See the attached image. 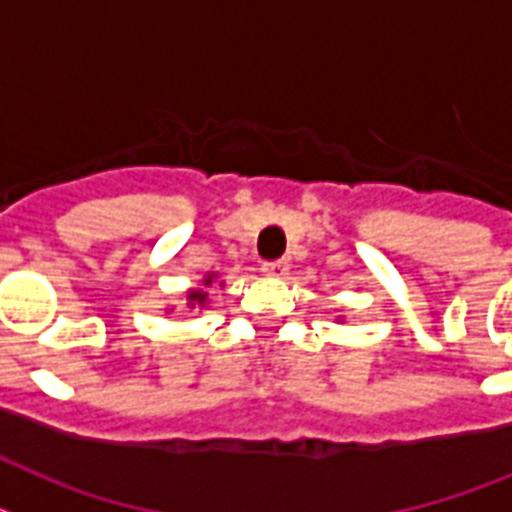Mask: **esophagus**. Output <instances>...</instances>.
Masks as SVG:
<instances>
[{
    "mask_svg": "<svg viewBox=\"0 0 512 512\" xmlns=\"http://www.w3.org/2000/svg\"><path fill=\"white\" fill-rule=\"evenodd\" d=\"M260 270H263V276L268 278H284L286 270H289V263H286V260H270V263L260 265Z\"/></svg>",
    "mask_w": 512,
    "mask_h": 512,
    "instance_id": "34e87169",
    "label": "esophagus"
}]
</instances>
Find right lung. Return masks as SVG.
I'll return each instance as SVG.
<instances>
[{
  "label": "right lung",
  "instance_id": "right-lung-1",
  "mask_svg": "<svg viewBox=\"0 0 512 512\" xmlns=\"http://www.w3.org/2000/svg\"><path fill=\"white\" fill-rule=\"evenodd\" d=\"M213 278H215V273L205 276V286L213 284ZM186 299H189V302H186L189 307H205L207 305V292H202V289H191V292L186 294Z\"/></svg>",
  "mask_w": 512,
  "mask_h": 512
}]
</instances>
